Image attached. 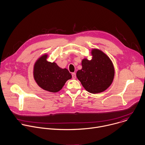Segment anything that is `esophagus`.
I'll use <instances>...</instances> for the list:
<instances>
[{
  "instance_id": "esophagus-1",
  "label": "esophagus",
  "mask_w": 145,
  "mask_h": 145,
  "mask_svg": "<svg viewBox=\"0 0 145 145\" xmlns=\"http://www.w3.org/2000/svg\"><path fill=\"white\" fill-rule=\"evenodd\" d=\"M72 78L73 79H75L76 78V74L75 73H72Z\"/></svg>"
}]
</instances>
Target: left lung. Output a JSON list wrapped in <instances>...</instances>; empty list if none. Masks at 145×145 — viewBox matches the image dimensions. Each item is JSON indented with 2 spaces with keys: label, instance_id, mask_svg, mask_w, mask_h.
<instances>
[{
  "label": "left lung",
  "instance_id": "1",
  "mask_svg": "<svg viewBox=\"0 0 145 145\" xmlns=\"http://www.w3.org/2000/svg\"><path fill=\"white\" fill-rule=\"evenodd\" d=\"M90 60H82V69L76 73L78 80L89 93L95 94L106 90L114 77V68L110 58L102 51L93 49Z\"/></svg>",
  "mask_w": 145,
  "mask_h": 145
}]
</instances>
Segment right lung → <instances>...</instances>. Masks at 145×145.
<instances>
[{
	"mask_svg": "<svg viewBox=\"0 0 145 145\" xmlns=\"http://www.w3.org/2000/svg\"><path fill=\"white\" fill-rule=\"evenodd\" d=\"M48 55L39 57L33 67V77L37 85L46 91H60L72 75L66 68H60L56 63L48 61Z\"/></svg>",
	"mask_w": 145,
	"mask_h": 145,
	"instance_id": "right-lung-1",
	"label": "right lung"
}]
</instances>
